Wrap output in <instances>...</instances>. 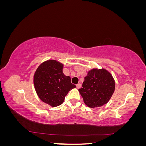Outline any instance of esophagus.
<instances>
[{
  "instance_id": "esophagus-1",
  "label": "esophagus",
  "mask_w": 146,
  "mask_h": 146,
  "mask_svg": "<svg viewBox=\"0 0 146 146\" xmlns=\"http://www.w3.org/2000/svg\"><path fill=\"white\" fill-rule=\"evenodd\" d=\"M76 86H77V88H78V89H79V88H81V86H82V85L80 83H78L77 85H76Z\"/></svg>"
}]
</instances>
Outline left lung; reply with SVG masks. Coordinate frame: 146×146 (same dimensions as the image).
<instances>
[{
  "instance_id": "left-lung-1",
  "label": "left lung",
  "mask_w": 146,
  "mask_h": 146,
  "mask_svg": "<svg viewBox=\"0 0 146 146\" xmlns=\"http://www.w3.org/2000/svg\"><path fill=\"white\" fill-rule=\"evenodd\" d=\"M114 90L115 81L110 72L103 68H94L88 71L78 91L85 105L96 108L107 104Z\"/></svg>"
}]
</instances>
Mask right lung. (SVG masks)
<instances>
[{
  "instance_id": "right-lung-1",
  "label": "right lung",
  "mask_w": 146,
  "mask_h": 146,
  "mask_svg": "<svg viewBox=\"0 0 146 146\" xmlns=\"http://www.w3.org/2000/svg\"><path fill=\"white\" fill-rule=\"evenodd\" d=\"M63 64L55 60H47L38 66L33 76L35 91L39 98L51 107L63 103L68 92L76 86L70 77L63 72Z\"/></svg>"
}]
</instances>
